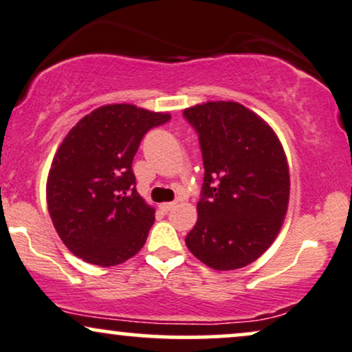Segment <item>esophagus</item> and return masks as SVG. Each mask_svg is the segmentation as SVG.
Wrapping results in <instances>:
<instances>
[{
	"label": "esophagus",
	"mask_w": 352,
	"mask_h": 352,
	"mask_svg": "<svg viewBox=\"0 0 352 352\" xmlns=\"http://www.w3.org/2000/svg\"><path fill=\"white\" fill-rule=\"evenodd\" d=\"M175 204L177 203H173V201L172 203H162V204H159V208H161L164 212H168L172 208H175Z\"/></svg>",
	"instance_id": "obj_1"
}]
</instances>
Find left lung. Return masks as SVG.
<instances>
[{
  "instance_id": "left-lung-1",
  "label": "left lung",
  "mask_w": 352,
  "mask_h": 352,
  "mask_svg": "<svg viewBox=\"0 0 352 352\" xmlns=\"http://www.w3.org/2000/svg\"><path fill=\"white\" fill-rule=\"evenodd\" d=\"M198 135L204 179L197 226L185 243L204 265H250L278 235L289 203V168L274 131L237 102L184 110Z\"/></svg>"
}]
</instances>
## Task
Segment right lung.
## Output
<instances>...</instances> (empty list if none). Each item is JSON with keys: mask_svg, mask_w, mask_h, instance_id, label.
I'll return each instance as SVG.
<instances>
[{"mask_svg": "<svg viewBox=\"0 0 352 352\" xmlns=\"http://www.w3.org/2000/svg\"><path fill=\"white\" fill-rule=\"evenodd\" d=\"M168 120V113L115 104L86 115L68 133L48 173L47 203L71 253L115 266L141 250L154 208L136 191L131 164L146 133Z\"/></svg>", "mask_w": 352, "mask_h": 352, "instance_id": "1", "label": "right lung"}]
</instances>
